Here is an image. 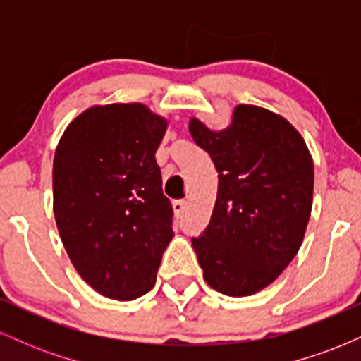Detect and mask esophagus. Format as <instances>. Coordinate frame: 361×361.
<instances>
[{
	"mask_svg": "<svg viewBox=\"0 0 361 361\" xmlns=\"http://www.w3.org/2000/svg\"><path fill=\"white\" fill-rule=\"evenodd\" d=\"M186 209V202L185 200H175L173 202V210H175L176 217H181V214L185 212Z\"/></svg>",
	"mask_w": 361,
	"mask_h": 361,
	"instance_id": "esophagus-1",
	"label": "esophagus"
}]
</instances>
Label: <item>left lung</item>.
<instances>
[{
  "label": "left lung",
  "instance_id": "1",
  "mask_svg": "<svg viewBox=\"0 0 361 361\" xmlns=\"http://www.w3.org/2000/svg\"><path fill=\"white\" fill-rule=\"evenodd\" d=\"M188 127L219 173L212 217L192 239L204 279L224 295H252L279 279L304 241L312 157L288 120L261 106L238 105L219 132L198 118Z\"/></svg>",
  "mask_w": 361,
  "mask_h": 361
}]
</instances>
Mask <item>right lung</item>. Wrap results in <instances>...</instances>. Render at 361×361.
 Listing matches in <instances>:
<instances>
[{
	"instance_id": "add662e5",
	"label": "right lung",
	"mask_w": 361,
	"mask_h": 361,
	"mask_svg": "<svg viewBox=\"0 0 361 361\" xmlns=\"http://www.w3.org/2000/svg\"><path fill=\"white\" fill-rule=\"evenodd\" d=\"M168 120L142 103L91 106L54 156V217L73 267L102 295L134 300L154 287L173 239L156 151Z\"/></svg>"
}]
</instances>
